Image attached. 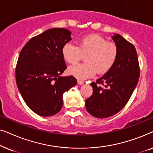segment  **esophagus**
<instances>
[{"label": "esophagus", "instance_id": "34e87169", "mask_svg": "<svg viewBox=\"0 0 153 153\" xmlns=\"http://www.w3.org/2000/svg\"><path fill=\"white\" fill-rule=\"evenodd\" d=\"M77 83H78L79 85H83V81L82 80H81V79H78V80H77Z\"/></svg>", "mask_w": 153, "mask_h": 153}]
</instances>
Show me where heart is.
Wrapping results in <instances>:
<instances>
[{
    "instance_id": "1",
    "label": "heart",
    "mask_w": 153,
    "mask_h": 153,
    "mask_svg": "<svg viewBox=\"0 0 153 153\" xmlns=\"http://www.w3.org/2000/svg\"><path fill=\"white\" fill-rule=\"evenodd\" d=\"M118 53L116 44L97 34L81 37L77 47L68 42L62 48V58L69 64H75L85 56V62L68 68L69 74L79 79L93 76L96 72L98 74H105L114 65Z\"/></svg>"
}]
</instances>
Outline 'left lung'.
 <instances>
[{
  "label": "left lung",
  "mask_w": 153,
  "mask_h": 153,
  "mask_svg": "<svg viewBox=\"0 0 153 153\" xmlns=\"http://www.w3.org/2000/svg\"><path fill=\"white\" fill-rule=\"evenodd\" d=\"M111 37L118 50L116 62L103 76L91 83L93 95L85 100L88 112L98 118L114 116L126 105L140 75L134 46L119 34Z\"/></svg>",
  "instance_id": "1"
}]
</instances>
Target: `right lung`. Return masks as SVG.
Returning a JSON list of instances; mask_svg holds the SVG:
<instances>
[{
    "label": "right lung",
    "mask_w": 153,
    "mask_h": 153,
    "mask_svg": "<svg viewBox=\"0 0 153 153\" xmlns=\"http://www.w3.org/2000/svg\"><path fill=\"white\" fill-rule=\"evenodd\" d=\"M71 39L68 29L51 28L32 37L20 52L16 85L27 106L39 116L59 112L63 93L76 85L74 76H60L67 68L62 48Z\"/></svg>",
    "instance_id": "1"
}]
</instances>
